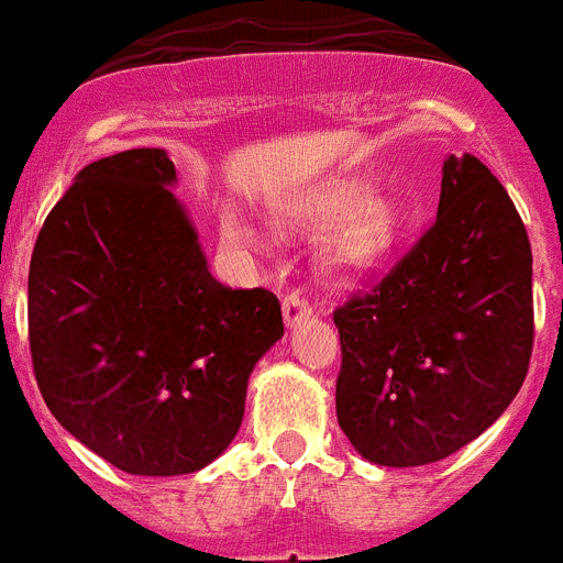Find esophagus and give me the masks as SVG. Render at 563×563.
Returning a JSON list of instances; mask_svg holds the SVG:
<instances>
[{
  "label": "esophagus",
  "instance_id": "34e87169",
  "mask_svg": "<svg viewBox=\"0 0 563 563\" xmlns=\"http://www.w3.org/2000/svg\"><path fill=\"white\" fill-rule=\"evenodd\" d=\"M282 310H285V324L290 330L299 328L301 321H307L310 316H313V307L307 305L299 292H290V296H285V301H282Z\"/></svg>",
  "mask_w": 563,
  "mask_h": 563
}]
</instances>
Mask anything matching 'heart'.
Listing matches in <instances>:
<instances>
[{
	"mask_svg": "<svg viewBox=\"0 0 563 563\" xmlns=\"http://www.w3.org/2000/svg\"><path fill=\"white\" fill-rule=\"evenodd\" d=\"M307 222L330 224L321 242V264L333 276H364L390 256L398 239V213L382 199H367L364 190H344L319 201L305 213ZM222 235L239 247L256 244V230L235 208L219 216Z\"/></svg>",
	"mask_w": 563,
	"mask_h": 563,
	"instance_id": "obj_1",
	"label": "heart"
}]
</instances>
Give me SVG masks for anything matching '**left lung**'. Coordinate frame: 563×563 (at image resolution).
<instances>
[{"instance_id":"8db88e82","label":"left lung","mask_w":563,"mask_h":563,"mask_svg":"<svg viewBox=\"0 0 563 563\" xmlns=\"http://www.w3.org/2000/svg\"><path fill=\"white\" fill-rule=\"evenodd\" d=\"M333 321L335 416L362 459L421 467L478 439L532 353L530 239L489 167L450 153L432 228Z\"/></svg>"}]
</instances>
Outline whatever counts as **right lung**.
<instances>
[{
  "instance_id": "1",
  "label": "right lung",
  "mask_w": 563,
  "mask_h": 563,
  "mask_svg": "<svg viewBox=\"0 0 563 563\" xmlns=\"http://www.w3.org/2000/svg\"><path fill=\"white\" fill-rule=\"evenodd\" d=\"M162 147L99 158L47 213L27 273L33 373L76 441L131 475L208 467L285 335L273 292L208 267Z\"/></svg>"
}]
</instances>
